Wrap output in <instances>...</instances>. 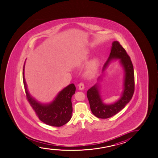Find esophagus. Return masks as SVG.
Masks as SVG:
<instances>
[{
    "instance_id": "1",
    "label": "esophagus",
    "mask_w": 158,
    "mask_h": 158,
    "mask_svg": "<svg viewBox=\"0 0 158 158\" xmlns=\"http://www.w3.org/2000/svg\"><path fill=\"white\" fill-rule=\"evenodd\" d=\"M79 89L82 90L84 89L85 86H84V84L83 82H80V84H79Z\"/></svg>"
}]
</instances>
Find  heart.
Here are the masks:
<instances>
[{
  "mask_svg": "<svg viewBox=\"0 0 158 158\" xmlns=\"http://www.w3.org/2000/svg\"><path fill=\"white\" fill-rule=\"evenodd\" d=\"M98 63L96 60H94L90 65L87 71V74L89 76H93L98 70Z\"/></svg>",
  "mask_w": 158,
  "mask_h": 158,
  "instance_id": "b5f03b06",
  "label": "heart"
}]
</instances>
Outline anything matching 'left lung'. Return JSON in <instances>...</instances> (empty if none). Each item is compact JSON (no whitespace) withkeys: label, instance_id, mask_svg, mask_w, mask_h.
Masks as SVG:
<instances>
[{"label":"left lung","instance_id":"obj_1","mask_svg":"<svg viewBox=\"0 0 158 158\" xmlns=\"http://www.w3.org/2000/svg\"><path fill=\"white\" fill-rule=\"evenodd\" d=\"M114 59H119V62L124 71L123 90L120 98L113 104L104 103L97 84L88 90L87 92L92 113L101 119L109 118L121 111L131 101L134 93V72L132 62L126 50L118 41H114L112 44L111 53L104 65L103 71L107 68L110 62Z\"/></svg>","mask_w":158,"mask_h":158}]
</instances>
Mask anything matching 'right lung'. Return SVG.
I'll list each match as a JSON object with an SVG mask.
<instances>
[{
    "label": "right lung",
    "mask_w": 158,
    "mask_h": 158,
    "mask_svg": "<svg viewBox=\"0 0 158 158\" xmlns=\"http://www.w3.org/2000/svg\"><path fill=\"white\" fill-rule=\"evenodd\" d=\"M24 65L23 69V81L26 92V98L39 120L46 125L60 127L70 121L72 117L71 98L76 92L73 84L69 85L60 91L52 102L42 104L32 98L27 89L24 79Z\"/></svg>",
    "instance_id": "right-lung-1"
}]
</instances>
